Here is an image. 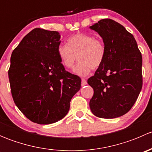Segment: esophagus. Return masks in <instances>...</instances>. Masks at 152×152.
I'll return each instance as SVG.
<instances>
[{
    "instance_id": "esophagus-1",
    "label": "esophagus",
    "mask_w": 152,
    "mask_h": 152,
    "mask_svg": "<svg viewBox=\"0 0 152 152\" xmlns=\"http://www.w3.org/2000/svg\"><path fill=\"white\" fill-rule=\"evenodd\" d=\"M87 81H86L85 79H82V86H85L87 85Z\"/></svg>"
}]
</instances>
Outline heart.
I'll use <instances>...</instances> for the list:
<instances>
[{"mask_svg":"<svg viewBox=\"0 0 152 152\" xmlns=\"http://www.w3.org/2000/svg\"><path fill=\"white\" fill-rule=\"evenodd\" d=\"M67 45H59L57 53L62 65L68 69L74 67L76 60L79 64L74 73L80 76L89 74L92 69H96L103 63L106 56L104 42L93 35L76 33L67 39Z\"/></svg>","mask_w":152,"mask_h":152,"instance_id":"b5f03b06","label":"heart"}]
</instances>
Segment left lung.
<instances>
[{
	"label": "left lung",
	"instance_id": "8db88e82",
	"mask_svg": "<svg viewBox=\"0 0 152 152\" xmlns=\"http://www.w3.org/2000/svg\"><path fill=\"white\" fill-rule=\"evenodd\" d=\"M90 28L106 45L103 63L87 80L94 90L90 110L99 118H115L128 113L140 94L142 55L133 35L113 20L102 19Z\"/></svg>",
	"mask_w": 152,
	"mask_h": 152
}]
</instances>
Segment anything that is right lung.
I'll use <instances>...</instances> for the list:
<instances>
[{"mask_svg": "<svg viewBox=\"0 0 152 152\" xmlns=\"http://www.w3.org/2000/svg\"><path fill=\"white\" fill-rule=\"evenodd\" d=\"M58 31L33 29L15 48L9 69L15 104L31 121L50 124L63 118L81 79L65 70L57 53Z\"/></svg>", "mask_w": 152, "mask_h": 152, "instance_id": "add662e5", "label": "right lung"}]
</instances>
